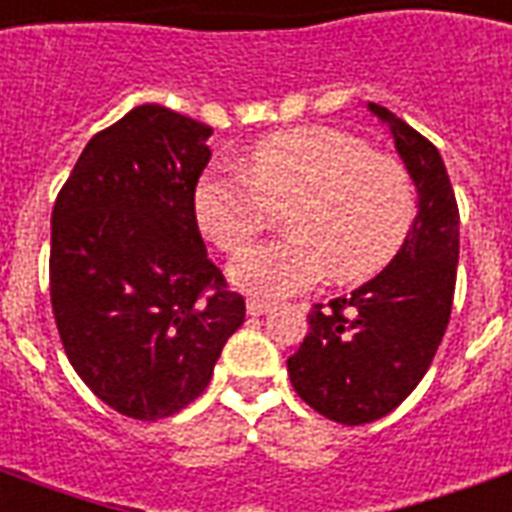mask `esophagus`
<instances>
[{
	"label": "esophagus",
	"mask_w": 512,
	"mask_h": 512,
	"mask_svg": "<svg viewBox=\"0 0 512 512\" xmlns=\"http://www.w3.org/2000/svg\"><path fill=\"white\" fill-rule=\"evenodd\" d=\"M274 309V301H266V298H246V312L252 314V317H260V314H266Z\"/></svg>",
	"instance_id": "obj_1"
}]
</instances>
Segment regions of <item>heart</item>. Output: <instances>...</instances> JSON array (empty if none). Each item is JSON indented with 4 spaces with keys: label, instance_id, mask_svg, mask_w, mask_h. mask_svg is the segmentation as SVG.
Segmentation results:
<instances>
[{
    "label": "heart",
    "instance_id": "1",
    "mask_svg": "<svg viewBox=\"0 0 512 512\" xmlns=\"http://www.w3.org/2000/svg\"><path fill=\"white\" fill-rule=\"evenodd\" d=\"M282 206L287 236L230 268L246 293L279 298L323 274L339 285L377 274L410 236L418 189L404 162L333 127L271 132L246 151L244 173L211 168L195 187L200 230L225 255L244 252Z\"/></svg>",
    "mask_w": 512,
    "mask_h": 512
}]
</instances>
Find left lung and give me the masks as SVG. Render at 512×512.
<instances>
[{
    "instance_id": "obj_1",
    "label": "left lung",
    "mask_w": 512,
    "mask_h": 512,
    "mask_svg": "<svg viewBox=\"0 0 512 512\" xmlns=\"http://www.w3.org/2000/svg\"><path fill=\"white\" fill-rule=\"evenodd\" d=\"M418 187V217L391 266L344 298L314 304L287 372L295 393L328 420L363 426L399 407L429 372L453 309L458 203L437 146L369 102Z\"/></svg>"
}]
</instances>
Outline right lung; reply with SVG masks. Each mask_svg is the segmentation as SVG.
Segmentation results:
<instances>
[{
  "label": "right lung",
  "mask_w": 512,
  "mask_h": 512,
  "mask_svg": "<svg viewBox=\"0 0 512 512\" xmlns=\"http://www.w3.org/2000/svg\"><path fill=\"white\" fill-rule=\"evenodd\" d=\"M211 127L138 105L94 135L51 217V306L89 391L135 420H160L206 391L241 328L244 295L208 257L195 187Z\"/></svg>",
  "instance_id": "right-lung-1"
}]
</instances>
